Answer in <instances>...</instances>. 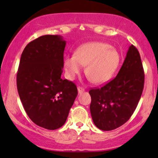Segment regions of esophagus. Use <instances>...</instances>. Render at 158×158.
Wrapping results in <instances>:
<instances>
[{"mask_svg": "<svg viewBox=\"0 0 158 158\" xmlns=\"http://www.w3.org/2000/svg\"><path fill=\"white\" fill-rule=\"evenodd\" d=\"M84 91H85V89H84L83 87H81V86L78 87V92H79V93H82V92H83Z\"/></svg>", "mask_w": 158, "mask_h": 158, "instance_id": "obj_1", "label": "esophagus"}]
</instances>
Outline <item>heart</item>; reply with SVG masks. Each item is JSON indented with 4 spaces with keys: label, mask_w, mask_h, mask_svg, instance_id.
<instances>
[{
    "label": "heart",
    "mask_w": 158,
    "mask_h": 158,
    "mask_svg": "<svg viewBox=\"0 0 158 158\" xmlns=\"http://www.w3.org/2000/svg\"><path fill=\"white\" fill-rule=\"evenodd\" d=\"M119 63V55L109 44L93 42L84 44L76 50L74 56L65 58L66 74L73 79L85 66V73L88 79L95 84L107 82Z\"/></svg>",
    "instance_id": "b5f03b06"
}]
</instances>
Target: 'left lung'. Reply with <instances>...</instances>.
<instances>
[{"instance_id":"8db88e82","label":"left lung","mask_w":158,"mask_h":158,"mask_svg":"<svg viewBox=\"0 0 158 158\" xmlns=\"http://www.w3.org/2000/svg\"><path fill=\"white\" fill-rule=\"evenodd\" d=\"M144 84L140 53L131 45L116 77L100 88L89 90L91 115L95 126L111 131L128 122L141 98Z\"/></svg>"}]
</instances>
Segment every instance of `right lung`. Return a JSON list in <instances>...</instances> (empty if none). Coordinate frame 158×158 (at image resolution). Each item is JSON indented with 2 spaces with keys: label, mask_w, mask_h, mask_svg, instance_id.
Returning a JSON list of instances; mask_svg holds the SVG:
<instances>
[{
  "label": "right lung",
  "mask_w": 158,
  "mask_h": 158,
  "mask_svg": "<svg viewBox=\"0 0 158 158\" xmlns=\"http://www.w3.org/2000/svg\"><path fill=\"white\" fill-rule=\"evenodd\" d=\"M66 41L44 35L26 46L20 57L17 86L29 118L48 130L63 126L78 95L76 84L63 79Z\"/></svg>",
  "instance_id": "1"
}]
</instances>
